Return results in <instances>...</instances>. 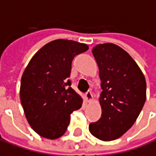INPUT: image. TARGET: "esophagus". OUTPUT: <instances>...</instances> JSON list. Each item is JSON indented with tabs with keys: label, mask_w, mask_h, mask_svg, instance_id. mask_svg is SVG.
<instances>
[{
	"label": "esophagus",
	"mask_w": 156,
	"mask_h": 156,
	"mask_svg": "<svg viewBox=\"0 0 156 156\" xmlns=\"http://www.w3.org/2000/svg\"><path fill=\"white\" fill-rule=\"evenodd\" d=\"M85 98L87 102H91V101H92V99H93V96H92V93H91V91H88L86 93H85Z\"/></svg>",
	"instance_id": "obj_1"
}]
</instances>
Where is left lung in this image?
I'll use <instances>...</instances> for the list:
<instances>
[{
    "label": "left lung",
    "mask_w": 156,
    "mask_h": 156,
    "mask_svg": "<svg viewBox=\"0 0 156 156\" xmlns=\"http://www.w3.org/2000/svg\"><path fill=\"white\" fill-rule=\"evenodd\" d=\"M92 54L101 81V117L89 125L93 136L104 141L121 137L135 122L147 98V84L132 57L116 44L96 45Z\"/></svg>",
    "instance_id": "obj_1"
}]
</instances>
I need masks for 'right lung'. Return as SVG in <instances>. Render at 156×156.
<instances>
[{"instance_id":"1","label":"right lung","mask_w":156,"mask_h":156,"mask_svg":"<svg viewBox=\"0 0 156 156\" xmlns=\"http://www.w3.org/2000/svg\"><path fill=\"white\" fill-rule=\"evenodd\" d=\"M88 49L72 40H54L42 47L25 68L21 103L29 124L40 136L55 140L64 135L71 112L82 106L83 99L68 78L74 57Z\"/></svg>"}]
</instances>
